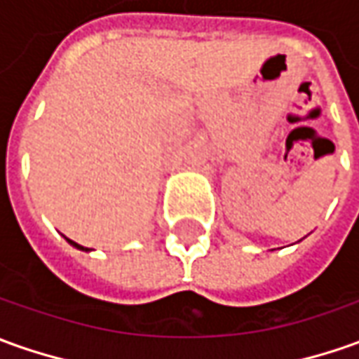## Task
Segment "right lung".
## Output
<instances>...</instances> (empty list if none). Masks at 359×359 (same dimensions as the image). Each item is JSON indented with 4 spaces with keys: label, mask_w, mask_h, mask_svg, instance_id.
<instances>
[{
    "label": "right lung",
    "mask_w": 359,
    "mask_h": 359,
    "mask_svg": "<svg viewBox=\"0 0 359 359\" xmlns=\"http://www.w3.org/2000/svg\"><path fill=\"white\" fill-rule=\"evenodd\" d=\"M67 241H68V243H70V245H74V248H76V250H86V248H82V245H78V243H76V241H72V240H68V238H67ZM88 251V250H86Z\"/></svg>",
    "instance_id": "right-lung-1"
}]
</instances>
